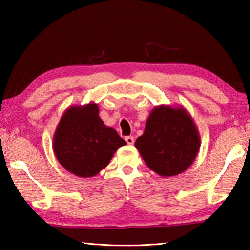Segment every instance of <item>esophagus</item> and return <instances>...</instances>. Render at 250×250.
Segmentation results:
<instances>
[{
    "label": "esophagus",
    "instance_id": "obj_1",
    "mask_svg": "<svg viewBox=\"0 0 250 250\" xmlns=\"http://www.w3.org/2000/svg\"><path fill=\"white\" fill-rule=\"evenodd\" d=\"M125 141H126V143H128V145H133L134 143V138L133 137H131V135H129V137H125Z\"/></svg>",
    "mask_w": 250,
    "mask_h": 250
}]
</instances>
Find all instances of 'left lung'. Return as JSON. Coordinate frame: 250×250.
<instances>
[{"mask_svg":"<svg viewBox=\"0 0 250 250\" xmlns=\"http://www.w3.org/2000/svg\"><path fill=\"white\" fill-rule=\"evenodd\" d=\"M201 146L200 134L184 108L160 105L150 113L135 147L146 166L161 176H173L192 166Z\"/></svg>","mask_w":250,"mask_h":250,"instance_id":"8db88e82","label":"left lung"}]
</instances>
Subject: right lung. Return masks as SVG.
<instances>
[{"label": "right lung", "instance_id": "right-lung-1", "mask_svg": "<svg viewBox=\"0 0 250 250\" xmlns=\"http://www.w3.org/2000/svg\"><path fill=\"white\" fill-rule=\"evenodd\" d=\"M126 145L117 131L105 126L96 104L74 105L62 115L53 147L62 167L80 177H91L108 166L113 153Z\"/></svg>", "mask_w": 250, "mask_h": 250}]
</instances>
